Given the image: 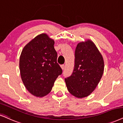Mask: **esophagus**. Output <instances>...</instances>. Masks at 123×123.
<instances>
[{"mask_svg":"<svg viewBox=\"0 0 123 123\" xmlns=\"http://www.w3.org/2000/svg\"><path fill=\"white\" fill-rule=\"evenodd\" d=\"M60 67H61L62 69H63V70H64V68H65V66H64V64H63V65H61V66H60Z\"/></svg>","mask_w":123,"mask_h":123,"instance_id":"1","label":"esophagus"}]
</instances>
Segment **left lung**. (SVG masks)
<instances>
[{
	"instance_id": "left-lung-1",
	"label": "left lung",
	"mask_w": 123,
	"mask_h": 123,
	"mask_svg": "<svg viewBox=\"0 0 123 123\" xmlns=\"http://www.w3.org/2000/svg\"><path fill=\"white\" fill-rule=\"evenodd\" d=\"M75 57L73 72L65 79V81L69 93L76 98H85L95 90L99 83L104 72V60L91 40L78 44Z\"/></svg>"
}]
</instances>
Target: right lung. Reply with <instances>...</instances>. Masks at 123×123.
Here are the masks:
<instances>
[{"mask_svg":"<svg viewBox=\"0 0 123 123\" xmlns=\"http://www.w3.org/2000/svg\"><path fill=\"white\" fill-rule=\"evenodd\" d=\"M55 42L42 34L25 45L19 60L21 78L32 95L43 97L51 92L55 81L62 74L57 63Z\"/></svg>","mask_w":123,"mask_h":123,"instance_id":"add662e5","label":"right lung"}]
</instances>
